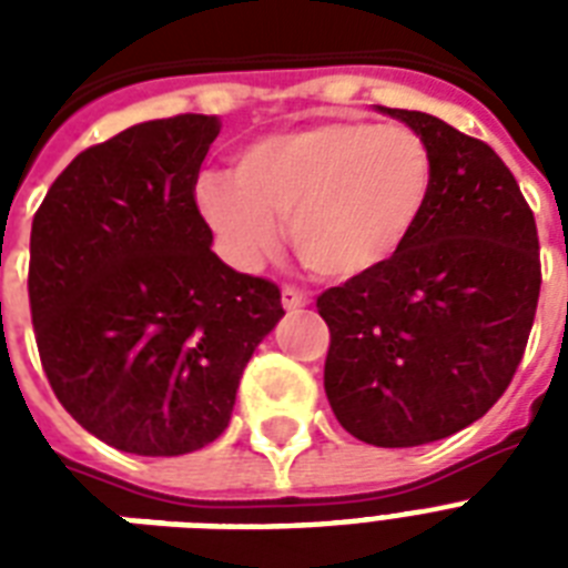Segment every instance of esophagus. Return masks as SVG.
I'll return each mask as SVG.
<instances>
[{
	"mask_svg": "<svg viewBox=\"0 0 568 568\" xmlns=\"http://www.w3.org/2000/svg\"><path fill=\"white\" fill-rule=\"evenodd\" d=\"M306 303H310V297H306V294L297 292V288H288V285H285V288H283V310L297 312V310H303Z\"/></svg>",
	"mask_w": 568,
	"mask_h": 568,
	"instance_id": "34e87169",
	"label": "esophagus"
}]
</instances>
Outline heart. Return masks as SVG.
Here are the masks:
<instances>
[{
    "mask_svg": "<svg viewBox=\"0 0 568 568\" xmlns=\"http://www.w3.org/2000/svg\"><path fill=\"white\" fill-rule=\"evenodd\" d=\"M235 176L203 173L196 212L223 256L256 267L288 217L297 256L329 280H359L404 250L430 196L427 146L404 126L318 120L253 138L235 153Z\"/></svg>",
    "mask_w": 568,
    "mask_h": 568,
    "instance_id": "b5f03b06",
    "label": "heart"
}]
</instances>
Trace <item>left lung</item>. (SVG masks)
<instances>
[{
  "label": "left lung",
  "instance_id": "1",
  "mask_svg": "<svg viewBox=\"0 0 568 568\" xmlns=\"http://www.w3.org/2000/svg\"><path fill=\"white\" fill-rule=\"evenodd\" d=\"M377 111L424 141L430 196L386 267L318 297L324 392L351 436L415 448L477 422L510 386L537 315L539 241L493 146L424 111Z\"/></svg>",
  "mask_w": 568,
  "mask_h": 568
}]
</instances>
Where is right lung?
Listing matches in <instances>:
<instances>
[{
  "instance_id": "right-lung-1",
  "label": "right lung",
  "mask_w": 568,
  "mask_h": 568,
  "mask_svg": "<svg viewBox=\"0 0 568 568\" xmlns=\"http://www.w3.org/2000/svg\"><path fill=\"white\" fill-rule=\"evenodd\" d=\"M217 118L123 129L52 182L31 223V324L49 386L105 445L180 457L226 430L280 288L212 253L194 185Z\"/></svg>"
}]
</instances>
